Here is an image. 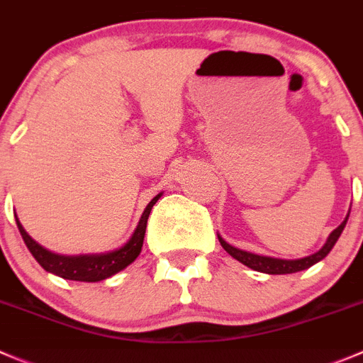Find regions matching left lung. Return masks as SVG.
<instances>
[{
  "label": "left lung",
  "instance_id": "left-lung-1",
  "mask_svg": "<svg viewBox=\"0 0 363 363\" xmlns=\"http://www.w3.org/2000/svg\"><path fill=\"white\" fill-rule=\"evenodd\" d=\"M347 216H350V214H347ZM347 216H346V220H344L342 223H340L339 227H337L335 230L328 235V239H326V242L323 245L321 250H318V252L312 253V255L303 257V259L287 260V259H275V257L257 255V253L245 252V250H239V248H235V246L228 245V242L225 241L221 235H218V239H220V242H221V246H223L225 252H227L228 255L234 257L235 260H239L241 264H245V266L252 267V269H255V271H260V273H267V275H287V273H296V271L308 269V267L314 266L315 262H319V260L325 259V257L330 253V250L335 246L337 239H339L340 234H342L344 227H346V223H347Z\"/></svg>",
  "mask_w": 363,
  "mask_h": 363
}]
</instances>
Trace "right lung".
<instances>
[{
  "mask_svg": "<svg viewBox=\"0 0 363 363\" xmlns=\"http://www.w3.org/2000/svg\"><path fill=\"white\" fill-rule=\"evenodd\" d=\"M160 195L154 196L149 203H147L145 211H143L142 218H140L138 225H136L135 232L129 238V241L125 242L121 248L113 250V252L108 253H92V255H58V253H52L49 250H45L44 246L38 245L37 241L28 235V232L24 230V227L21 225L19 218H16L17 228H19L21 235H23L24 242H26L28 250L31 252V255L35 257L38 264L44 267L45 271L52 273V275H58L65 280H76V282H101V280H106L110 277H113L118 271L125 269L131 262H135L136 257L140 255L143 246V238H145V228H147V220H149V214L152 211L154 203L160 200Z\"/></svg>",
  "mask_w": 363,
  "mask_h": 363,
  "instance_id": "add662e5",
  "label": "right lung"
}]
</instances>
